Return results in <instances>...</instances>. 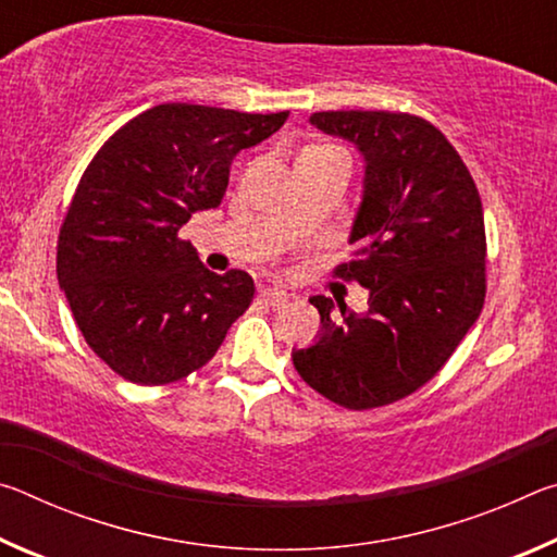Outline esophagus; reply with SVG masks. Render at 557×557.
Instances as JSON below:
<instances>
[{
    "mask_svg": "<svg viewBox=\"0 0 557 557\" xmlns=\"http://www.w3.org/2000/svg\"><path fill=\"white\" fill-rule=\"evenodd\" d=\"M260 297L272 307H282V305H287V301H289V292L282 289V287H262Z\"/></svg>",
    "mask_w": 557,
    "mask_h": 557,
    "instance_id": "obj_1",
    "label": "esophagus"
}]
</instances>
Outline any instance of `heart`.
<instances>
[{"mask_svg":"<svg viewBox=\"0 0 557 557\" xmlns=\"http://www.w3.org/2000/svg\"><path fill=\"white\" fill-rule=\"evenodd\" d=\"M307 152H317V154H324V152H338L336 147H312V149H307ZM305 152V154H307Z\"/></svg>","mask_w":557,"mask_h":557,"instance_id":"heart-1","label":"heart"}]
</instances>
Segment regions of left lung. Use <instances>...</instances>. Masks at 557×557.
<instances>
[{
  "label": "left lung",
  "mask_w": 557,
  "mask_h": 557,
  "mask_svg": "<svg viewBox=\"0 0 557 557\" xmlns=\"http://www.w3.org/2000/svg\"><path fill=\"white\" fill-rule=\"evenodd\" d=\"M312 125L366 159L363 201L334 275L369 287V312L332 317L309 301L322 336L292 354L301 381L348 410L383 408L435 379L486 297V231L476 184L425 117L388 110L314 112Z\"/></svg>",
  "instance_id": "8db88e82"
}]
</instances>
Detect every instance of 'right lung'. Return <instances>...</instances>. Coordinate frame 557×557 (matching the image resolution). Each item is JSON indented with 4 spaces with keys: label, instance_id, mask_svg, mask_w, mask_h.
I'll use <instances>...</instances> for the list:
<instances>
[{
    "label": "right lung",
    "instance_id": "right-lung-1",
    "mask_svg": "<svg viewBox=\"0 0 557 557\" xmlns=\"http://www.w3.org/2000/svg\"><path fill=\"white\" fill-rule=\"evenodd\" d=\"M287 115L164 102L90 159L61 223L55 272L86 344L125 381L164 385L199 371L252 305L248 272L215 275L178 228L221 206L233 157Z\"/></svg>",
    "mask_w": 557,
    "mask_h": 557
}]
</instances>
